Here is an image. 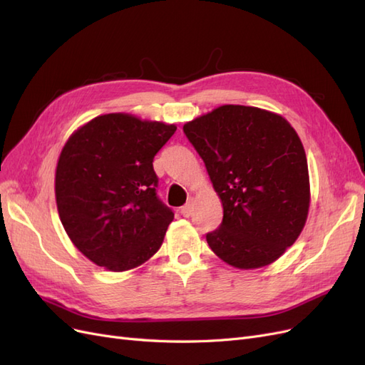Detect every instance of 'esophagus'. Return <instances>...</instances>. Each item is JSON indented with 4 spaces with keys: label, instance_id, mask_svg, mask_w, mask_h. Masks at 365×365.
Wrapping results in <instances>:
<instances>
[{
    "label": "esophagus",
    "instance_id": "1",
    "mask_svg": "<svg viewBox=\"0 0 365 365\" xmlns=\"http://www.w3.org/2000/svg\"><path fill=\"white\" fill-rule=\"evenodd\" d=\"M192 212H193V202L192 201H189L184 207H181V215L184 217H189L192 215Z\"/></svg>",
    "mask_w": 365,
    "mask_h": 365
}]
</instances>
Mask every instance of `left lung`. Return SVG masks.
Returning a JSON list of instances; mask_svg holds the SVG:
<instances>
[{
  "label": "left lung",
  "instance_id": "left-lung-1",
  "mask_svg": "<svg viewBox=\"0 0 365 365\" xmlns=\"http://www.w3.org/2000/svg\"><path fill=\"white\" fill-rule=\"evenodd\" d=\"M184 132L224 208L222 224L207 235L208 247L239 269L283 256L311 205L306 152L289 121L256 106L222 105L187 121Z\"/></svg>",
  "mask_w": 365,
  "mask_h": 365
}]
</instances>
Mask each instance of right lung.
Segmentation results:
<instances>
[{
    "mask_svg": "<svg viewBox=\"0 0 365 365\" xmlns=\"http://www.w3.org/2000/svg\"><path fill=\"white\" fill-rule=\"evenodd\" d=\"M175 130L111 113L65 141L54 175L58 213L73 245L98 267L135 269L163 245L173 213L157 197L152 163Z\"/></svg>",
    "mask_w": 365,
    "mask_h": 365,
    "instance_id": "obj_1",
    "label": "right lung"
}]
</instances>
